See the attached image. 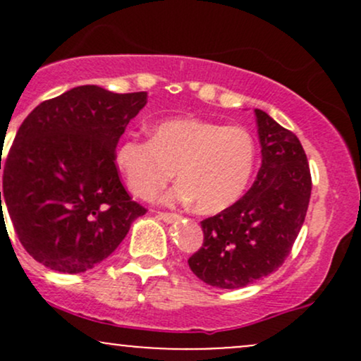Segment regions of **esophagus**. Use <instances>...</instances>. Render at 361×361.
<instances>
[{"label":"esophagus","mask_w":361,"mask_h":361,"mask_svg":"<svg viewBox=\"0 0 361 361\" xmlns=\"http://www.w3.org/2000/svg\"><path fill=\"white\" fill-rule=\"evenodd\" d=\"M157 217H159L163 222L173 224V222H176L178 219H180V215H176V214H168V212H159V214H157Z\"/></svg>","instance_id":"1"}]
</instances>
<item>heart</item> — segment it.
Segmentation results:
<instances>
[{
    "label": "heart",
    "mask_w": 361,
    "mask_h": 361,
    "mask_svg": "<svg viewBox=\"0 0 361 361\" xmlns=\"http://www.w3.org/2000/svg\"><path fill=\"white\" fill-rule=\"evenodd\" d=\"M256 163V142L241 126L176 117L156 123L151 140L126 139L115 164L135 197L152 198L175 175L181 181L166 202H193L217 214L241 198Z\"/></svg>",
    "instance_id": "heart-1"
}]
</instances>
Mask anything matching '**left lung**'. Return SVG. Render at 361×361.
I'll return each mask as SVG.
<instances>
[{
	"instance_id": "8db88e82",
	"label": "left lung",
	"mask_w": 361,
	"mask_h": 361,
	"mask_svg": "<svg viewBox=\"0 0 361 361\" xmlns=\"http://www.w3.org/2000/svg\"><path fill=\"white\" fill-rule=\"evenodd\" d=\"M261 168L241 200L202 221L204 244L188 259L207 285L243 288L276 271L290 255L307 214L310 171L295 134L255 110Z\"/></svg>"
}]
</instances>
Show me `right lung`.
Wrapping results in <instances>:
<instances>
[{"label": "right lung", "instance_id": "1", "mask_svg": "<svg viewBox=\"0 0 361 361\" xmlns=\"http://www.w3.org/2000/svg\"><path fill=\"white\" fill-rule=\"evenodd\" d=\"M147 93L78 86L40 103L20 126L3 166L6 207L32 258L54 271L82 273L118 247L146 209L115 166L120 135Z\"/></svg>", "mask_w": 361, "mask_h": 361}]
</instances>
